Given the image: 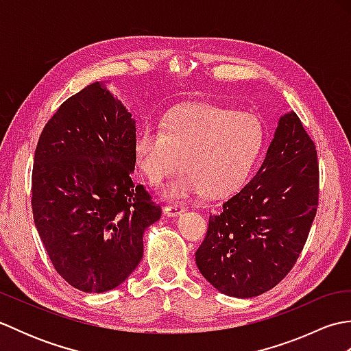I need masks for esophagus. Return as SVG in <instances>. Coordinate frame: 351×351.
Segmentation results:
<instances>
[{"label": "esophagus", "instance_id": "obj_1", "mask_svg": "<svg viewBox=\"0 0 351 351\" xmlns=\"http://www.w3.org/2000/svg\"><path fill=\"white\" fill-rule=\"evenodd\" d=\"M187 208H185L184 205H180V204H171V205H166L164 206L162 213L167 215V217H178V215H181Z\"/></svg>", "mask_w": 351, "mask_h": 351}]
</instances>
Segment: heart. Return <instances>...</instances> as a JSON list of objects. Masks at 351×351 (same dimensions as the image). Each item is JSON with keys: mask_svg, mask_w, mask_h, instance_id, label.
<instances>
[{"mask_svg": "<svg viewBox=\"0 0 351 351\" xmlns=\"http://www.w3.org/2000/svg\"><path fill=\"white\" fill-rule=\"evenodd\" d=\"M265 130L252 113L195 104L170 111L160 128L145 123L134 138L141 171L154 184L181 166L184 170L164 187L170 199L223 197L247 181L263 152Z\"/></svg>", "mask_w": 351, "mask_h": 351, "instance_id": "1", "label": "heart"}]
</instances>
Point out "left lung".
I'll return each mask as SVG.
<instances>
[{
  "instance_id": "left-lung-1",
  "label": "left lung",
  "mask_w": 351,
  "mask_h": 351,
  "mask_svg": "<svg viewBox=\"0 0 351 351\" xmlns=\"http://www.w3.org/2000/svg\"><path fill=\"white\" fill-rule=\"evenodd\" d=\"M318 161L294 111L279 117L258 173L210 215L196 265L221 294L249 299L285 278L318 206Z\"/></svg>"
}]
</instances>
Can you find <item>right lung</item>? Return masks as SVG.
Masks as SVG:
<instances>
[{"label":"right lung","mask_w":351,"mask_h":351,"mask_svg":"<svg viewBox=\"0 0 351 351\" xmlns=\"http://www.w3.org/2000/svg\"><path fill=\"white\" fill-rule=\"evenodd\" d=\"M136 121L104 83L66 99L34 152L32 206L57 273L84 293L117 288L143 258L145 230L161 217L131 175Z\"/></svg>","instance_id":"right-lung-1"}]
</instances>
